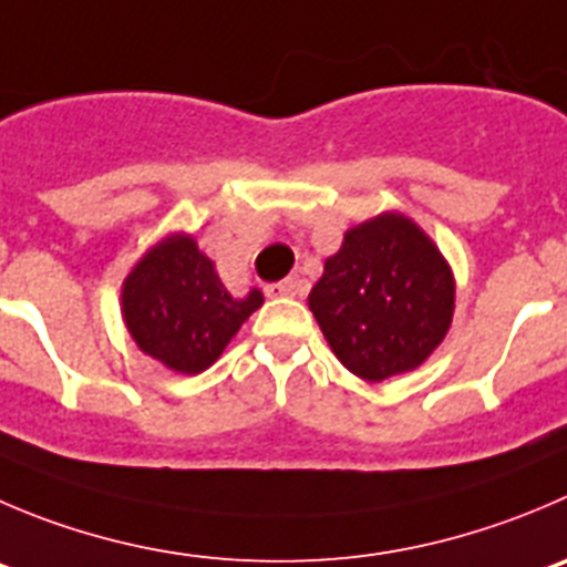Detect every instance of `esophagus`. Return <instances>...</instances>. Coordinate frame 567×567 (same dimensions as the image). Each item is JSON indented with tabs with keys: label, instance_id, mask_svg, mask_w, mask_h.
<instances>
[{
	"label": "esophagus",
	"instance_id": "obj_1",
	"mask_svg": "<svg viewBox=\"0 0 567 567\" xmlns=\"http://www.w3.org/2000/svg\"><path fill=\"white\" fill-rule=\"evenodd\" d=\"M303 292V280L298 278H287L280 280V284H269L267 295L269 298H295V295Z\"/></svg>",
	"mask_w": 567,
	"mask_h": 567
}]
</instances>
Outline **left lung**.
Returning <instances> with one entry per match:
<instances>
[{"instance_id": "obj_1", "label": "left lung", "mask_w": 567, "mask_h": 567, "mask_svg": "<svg viewBox=\"0 0 567 567\" xmlns=\"http://www.w3.org/2000/svg\"><path fill=\"white\" fill-rule=\"evenodd\" d=\"M337 359L364 381L423 364L454 317V278L429 236L401 214L348 230L309 295Z\"/></svg>"}]
</instances>
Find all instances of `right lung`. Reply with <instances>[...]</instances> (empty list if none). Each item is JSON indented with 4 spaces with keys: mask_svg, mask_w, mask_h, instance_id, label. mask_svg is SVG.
Segmentation results:
<instances>
[{
    "mask_svg": "<svg viewBox=\"0 0 567 567\" xmlns=\"http://www.w3.org/2000/svg\"><path fill=\"white\" fill-rule=\"evenodd\" d=\"M261 303L258 289L241 300L230 298L214 264L188 236L161 241L136 264L122 289L127 331L138 348L186 375L212 368Z\"/></svg>",
    "mask_w": 567,
    "mask_h": 567,
    "instance_id": "obj_1",
    "label": "right lung"
}]
</instances>
